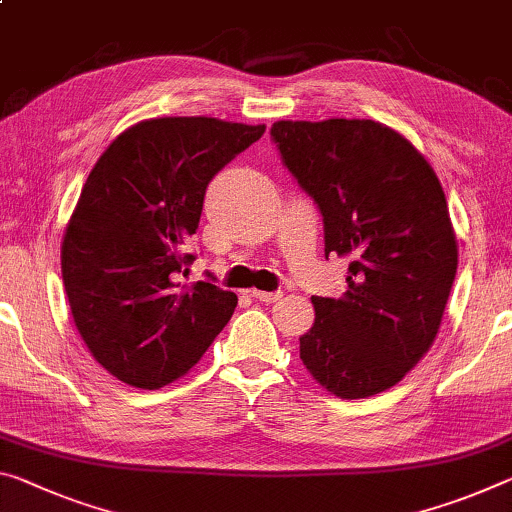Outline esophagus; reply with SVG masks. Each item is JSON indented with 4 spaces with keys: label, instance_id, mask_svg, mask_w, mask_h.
Returning <instances> with one entry per match:
<instances>
[{
    "label": "esophagus",
    "instance_id": "esophagus-1",
    "mask_svg": "<svg viewBox=\"0 0 512 512\" xmlns=\"http://www.w3.org/2000/svg\"><path fill=\"white\" fill-rule=\"evenodd\" d=\"M250 296L255 300H262V303H275V300H280L285 296V291H257V289H250Z\"/></svg>",
    "mask_w": 512,
    "mask_h": 512
}]
</instances>
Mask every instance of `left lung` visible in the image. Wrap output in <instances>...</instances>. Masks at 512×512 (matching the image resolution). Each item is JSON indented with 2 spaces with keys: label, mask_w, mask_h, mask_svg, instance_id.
<instances>
[{
  "label": "left lung",
  "mask_w": 512,
  "mask_h": 512,
  "mask_svg": "<svg viewBox=\"0 0 512 512\" xmlns=\"http://www.w3.org/2000/svg\"><path fill=\"white\" fill-rule=\"evenodd\" d=\"M271 141L323 218L326 257L351 259L342 298L314 296L300 360L342 399L385 392L424 358L458 269L440 180L373 120H280Z\"/></svg>",
  "instance_id": "8db88e82"
}]
</instances>
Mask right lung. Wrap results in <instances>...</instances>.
<instances>
[{
	"label": "right lung",
	"instance_id": "obj_1",
	"mask_svg": "<svg viewBox=\"0 0 512 512\" xmlns=\"http://www.w3.org/2000/svg\"><path fill=\"white\" fill-rule=\"evenodd\" d=\"M264 125L154 118L113 141L81 189L61 248L72 319L93 358L127 385L184 376L237 307L207 280L186 287L202 202Z\"/></svg>",
	"mask_w": 512,
	"mask_h": 512
}]
</instances>
